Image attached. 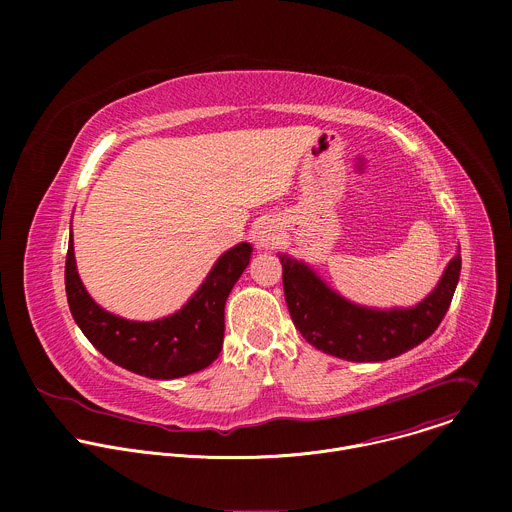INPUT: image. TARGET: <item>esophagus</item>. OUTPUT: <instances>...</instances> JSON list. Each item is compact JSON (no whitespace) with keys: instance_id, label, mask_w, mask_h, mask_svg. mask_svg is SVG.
Here are the masks:
<instances>
[{"instance_id":"obj_1","label":"esophagus","mask_w":512,"mask_h":512,"mask_svg":"<svg viewBox=\"0 0 512 512\" xmlns=\"http://www.w3.org/2000/svg\"><path fill=\"white\" fill-rule=\"evenodd\" d=\"M275 235H273V231L271 229H267V227H263L259 233H257V241H259V247H271L273 243H275Z\"/></svg>"}]
</instances>
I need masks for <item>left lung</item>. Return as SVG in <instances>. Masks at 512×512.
<instances>
[{"instance_id": "obj_1", "label": "left lung", "mask_w": 512, "mask_h": 512, "mask_svg": "<svg viewBox=\"0 0 512 512\" xmlns=\"http://www.w3.org/2000/svg\"><path fill=\"white\" fill-rule=\"evenodd\" d=\"M279 261L287 310L300 334L318 350L352 362L389 360L429 338L452 304L462 269L456 253L415 308L373 310L338 296L304 261L289 255H279Z\"/></svg>"}]
</instances>
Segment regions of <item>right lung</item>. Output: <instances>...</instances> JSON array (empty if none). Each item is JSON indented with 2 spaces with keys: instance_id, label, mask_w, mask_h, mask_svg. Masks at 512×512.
<instances>
[{
  "instance_id": "right-lung-1",
  "label": "right lung",
  "mask_w": 512,
  "mask_h": 512,
  "mask_svg": "<svg viewBox=\"0 0 512 512\" xmlns=\"http://www.w3.org/2000/svg\"><path fill=\"white\" fill-rule=\"evenodd\" d=\"M251 245L221 255L188 304L162 320L133 322L105 312L85 289L68 239L64 285L72 318L89 342L119 367L150 379H178L206 369L218 358L225 336V304L247 269Z\"/></svg>"
}]
</instances>
